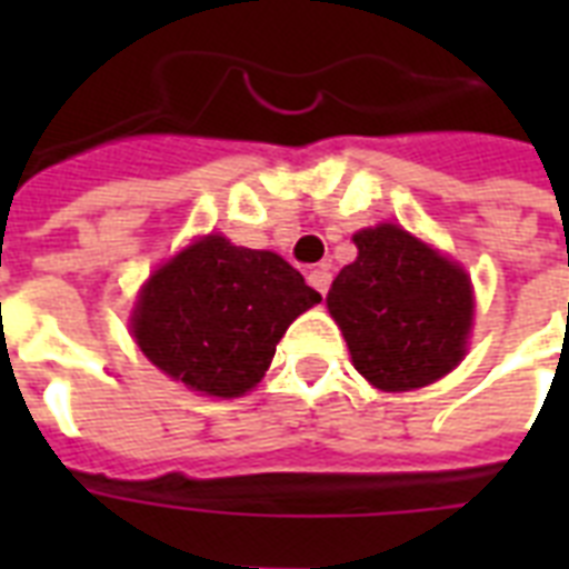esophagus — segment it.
<instances>
[{
    "label": "esophagus",
    "mask_w": 569,
    "mask_h": 569,
    "mask_svg": "<svg viewBox=\"0 0 569 569\" xmlns=\"http://www.w3.org/2000/svg\"><path fill=\"white\" fill-rule=\"evenodd\" d=\"M307 280H310V286L321 295V298L328 295V289H330V271H328V268H312L310 274H307Z\"/></svg>",
    "instance_id": "obj_1"
}]
</instances>
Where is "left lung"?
Wrapping results in <instances>:
<instances>
[{
	"instance_id": "1",
	"label": "left lung",
	"mask_w": 569,
	"mask_h": 569,
	"mask_svg": "<svg viewBox=\"0 0 569 569\" xmlns=\"http://www.w3.org/2000/svg\"><path fill=\"white\" fill-rule=\"evenodd\" d=\"M357 259L337 274L328 310L346 333L357 372L387 392L451 372L472 328L463 268L392 223L355 236Z\"/></svg>"
}]
</instances>
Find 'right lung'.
Returning <instances> with one entry per match:
<instances>
[{"label":"right lung","mask_w":569,"mask_h":569,"mask_svg":"<svg viewBox=\"0 0 569 569\" xmlns=\"http://www.w3.org/2000/svg\"><path fill=\"white\" fill-rule=\"evenodd\" d=\"M321 295L271 250L206 236L150 277L132 333L164 375L206 396L257 387L286 328Z\"/></svg>","instance_id":"right-lung-1"}]
</instances>
